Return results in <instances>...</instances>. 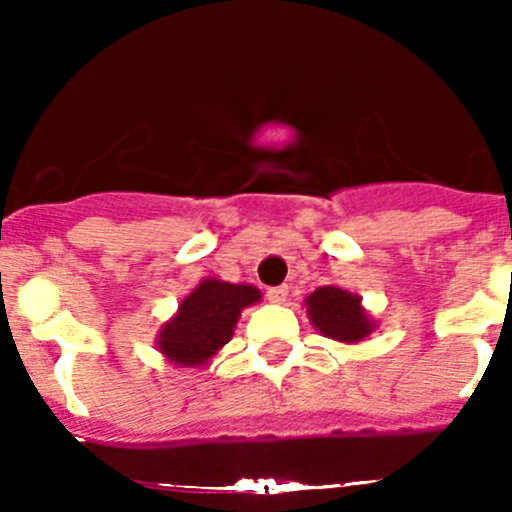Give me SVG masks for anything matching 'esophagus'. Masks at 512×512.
<instances>
[{
	"label": "esophagus",
	"instance_id": "esophagus-1",
	"mask_svg": "<svg viewBox=\"0 0 512 512\" xmlns=\"http://www.w3.org/2000/svg\"><path fill=\"white\" fill-rule=\"evenodd\" d=\"M287 292H289V287L287 285H280V287H270L267 289V299H270V302H285L287 299Z\"/></svg>",
	"mask_w": 512,
	"mask_h": 512
}]
</instances>
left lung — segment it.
<instances>
[{
  "mask_svg": "<svg viewBox=\"0 0 512 512\" xmlns=\"http://www.w3.org/2000/svg\"><path fill=\"white\" fill-rule=\"evenodd\" d=\"M307 314L314 327L337 342H361L371 334L369 317L356 294L339 287H319L307 297Z\"/></svg>",
  "mask_w": 512,
  "mask_h": 512,
  "instance_id": "obj_1",
  "label": "left lung"
}]
</instances>
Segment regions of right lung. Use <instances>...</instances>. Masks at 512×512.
<instances>
[{
  "label": "right lung",
  "mask_w": 512,
  "mask_h": 512,
  "mask_svg": "<svg viewBox=\"0 0 512 512\" xmlns=\"http://www.w3.org/2000/svg\"><path fill=\"white\" fill-rule=\"evenodd\" d=\"M257 299L260 292L252 285L203 280L180 302L173 322L160 329L158 349L173 364H205L223 344L230 342L240 309Z\"/></svg>",
  "instance_id": "add662e5"
}]
</instances>
